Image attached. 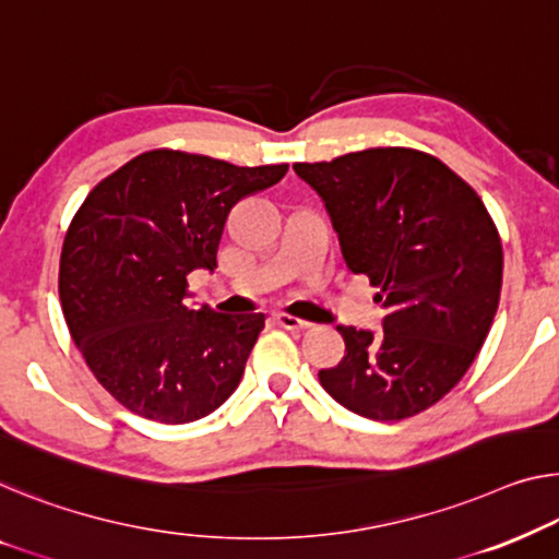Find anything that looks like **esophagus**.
Returning a JSON list of instances; mask_svg holds the SVG:
<instances>
[{
	"mask_svg": "<svg viewBox=\"0 0 559 559\" xmlns=\"http://www.w3.org/2000/svg\"><path fill=\"white\" fill-rule=\"evenodd\" d=\"M273 321H276L278 326L288 329V331H304V329L311 326V323L304 321V319H298V316H290V313H283V311L273 313Z\"/></svg>",
	"mask_w": 559,
	"mask_h": 559,
	"instance_id": "esophagus-1",
	"label": "esophagus"
}]
</instances>
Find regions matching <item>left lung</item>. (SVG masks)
Returning a JSON list of instances; mask_svg holds the SVG:
<instances>
[{
  "label": "left lung",
  "mask_w": 559,
  "mask_h": 559,
  "mask_svg": "<svg viewBox=\"0 0 559 559\" xmlns=\"http://www.w3.org/2000/svg\"><path fill=\"white\" fill-rule=\"evenodd\" d=\"M341 253L379 288L384 333L336 326L346 356L321 386L366 419L399 421L449 394L477 359L502 290V240L485 203L435 155L371 147L296 163Z\"/></svg>",
  "instance_id": "left-lung-1"
}]
</instances>
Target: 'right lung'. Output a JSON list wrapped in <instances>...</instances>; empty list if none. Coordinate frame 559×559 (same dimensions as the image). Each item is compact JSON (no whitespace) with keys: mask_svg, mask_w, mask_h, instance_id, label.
Segmentation results:
<instances>
[{"mask_svg":"<svg viewBox=\"0 0 559 559\" xmlns=\"http://www.w3.org/2000/svg\"><path fill=\"white\" fill-rule=\"evenodd\" d=\"M286 170L150 150L90 190L64 236L60 301L74 346L124 409L188 424L238 389L265 316L193 311L188 273L218 265L230 207Z\"/></svg>","mask_w":559,"mask_h":559,"instance_id":"add662e5","label":"right lung"}]
</instances>
